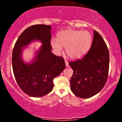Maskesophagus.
I'll return each mask as SVG.
<instances>
[{
    "label": "esophagus",
    "instance_id": "34e87169",
    "mask_svg": "<svg viewBox=\"0 0 122 122\" xmlns=\"http://www.w3.org/2000/svg\"><path fill=\"white\" fill-rule=\"evenodd\" d=\"M65 65H66V67H69V64H68V61H66V60H65Z\"/></svg>",
    "mask_w": 122,
    "mask_h": 122
}]
</instances>
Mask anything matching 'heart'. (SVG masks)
Wrapping results in <instances>:
<instances>
[{
	"mask_svg": "<svg viewBox=\"0 0 122 122\" xmlns=\"http://www.w3.org/2000/svg\"><path fill=\"white\" fill-rule=\"evenodd\" d=\"M93 37L88 31L66 29L59 32L57 41L52 39L51 47L57 53L65 47L67 56L72 59H79L87 53L91 46Z\"/></svg>",
	"mask_w": 122,
	"mask_h": 122,
	"instance_id": "b5f03b06",
	"label": "heart"
}]
</instances>
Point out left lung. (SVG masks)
I'll return each instance as SVG.
<instances>
[{
    "label": "left lung",
    "mask_w": 122,
    "mask_h": 122,
    "mask_svg": "<svg viewBox=\"0 0 122 122\" xmlns=\"http://www.w3.org/2000/svg\"><path fill=\"white\" fill-rule=\"evenodd\" d=\"M110 54L106 42L96 30L88 52L81 59L69 62L73 71L71 89L79 97H91L99 93L107 81Z\"/></svg>",
    "instance_id": "left-lung-1"
}]
</instances>
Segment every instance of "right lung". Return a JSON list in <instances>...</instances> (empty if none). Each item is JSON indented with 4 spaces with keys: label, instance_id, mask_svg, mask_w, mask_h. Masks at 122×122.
Returning a JSON list of instances; mask_svg holds the SVG:
<instances>
[{
    "label": "right lung",
    "instance_id": "add662e5",
    "mask_svg": "<svg viewBox=\"0 0 122 122\" xmlns=\"http://www.w3.org/2000/svg\"><path fill=\"white\" fill-rule=\"evenodd\" d=\"M51 26L36 25L27 28L18 37L12 51V65L15 80L25 93L34 97L48 94L54 87L53 79L65 68L62 57L51 52ZM43 43L33 62L26 64L21 58L22 49L31 41Z\"/></svg>",
    "mask_w": 122,
    "mask_h": 122
}]
</instances>
